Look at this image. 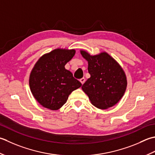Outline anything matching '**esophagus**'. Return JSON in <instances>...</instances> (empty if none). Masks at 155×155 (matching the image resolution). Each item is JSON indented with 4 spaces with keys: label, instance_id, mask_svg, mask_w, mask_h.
<instances>
[{
    "label": "esophagus",
    "instance_id": "1",
    "mask_svg": "<svg viewBox=\"0 0 155 155\" xmlns=\"http://www.w3.org/2000/svg\"><path fill=\"white\" fill-rule=\"evenodd\" d=\"M85 81H86V80H85V78H81L80 80V81L81 82V84H84V82H85Z\"/></svg>",
    "mask_w": 155,
    "mask_h": 155
}]
</instances>
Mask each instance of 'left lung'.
Wrapping results in <instances>:
<instances>
[{"label":"left lung","instance_id":"left-lung-1","mask_svg":"<svg viewBox=\"0 0 155 155\" xmlns=\"http://www.w3.org/2000/svg\"><path fill=\"white\" fill-rule=\"evenodd\" d=\"M80 53L88 63L90 74L81 86L82 90L97 108L105 110L116 105L127 87L126 75L120 65L105 51L91 55L81 49Z\"/></svg>","mask_w":155,"mask_h":155}]
</instances>
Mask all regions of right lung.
Here are the masks:
<instances>
[{"label": "right lung", "instance_id": "obj_1", "mask_svg": "<svg viewBox=\"0 0 155 155\" xmlns=\"http://www.w3.org/2000/svg\"><path fill=\"white\" fill-rule=\"evenodd\" d=\"M75 50L58 48L38 59L29 75L31 93L43 107L58 110L67 102L72 91L81 86L65 65Z\"/></svg>", "mask_w": 155, "mask_h": 155}]
</instances>
